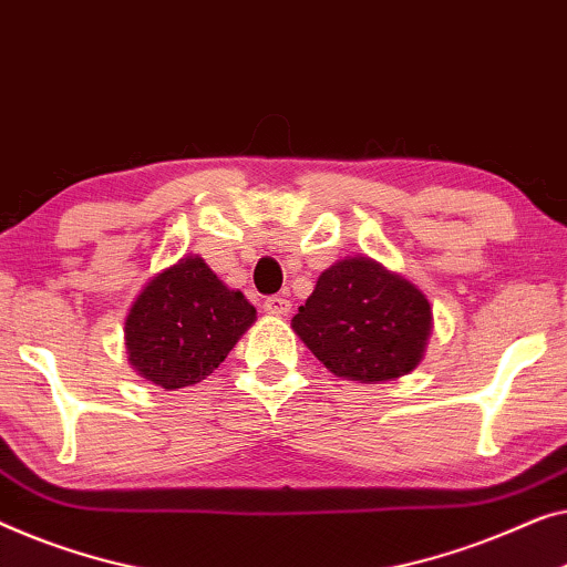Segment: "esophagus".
I'll list each match as a JSON object with an SVG mask.
<instances>
[{
  "label": "esophagus",
  "instance_id": "34e87169",
  "mask_svg": "<svg viewBox=\"0 0 567 567\" xmlns=\"http://www.w3.org/2000/svg\"><path fill=\"white\" fill-rule=\"evenodd\" d=\"M264 309H266V315H270V317H286L291 311V301L284 299V297H268L264 301Z\"/></svg>",
  "mask_w": 567,
  "mask_h": 567
}]
</instances>
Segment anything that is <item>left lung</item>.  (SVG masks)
Masks as SVG:
<instances>
[{
	"mask_svg": "<svg viewBox=\"0 0 567 567\" xmlns=\"http://www.w3.org/2000/svg\"><path fill=\"white\" fill-rule=\"evenodd\" d=\"M291 327L338 379L383 383L422 363L432 307L409 278L368 256H348L319 274Z\"/></svg>",
	"mask_w": 567,
	"mask_h": 567,
	"instance_id": "left-lung-1",
	"label": "left lung"
}]
</instances>
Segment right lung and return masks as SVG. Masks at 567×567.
<instances>
[{"label":"right lung","mask_w":567,"mask_h":567,"mask_svg":"<svg viewBox=\"0 0 567 567\" xmlns=\"http://www.w3.org/2000/svg\"><path fill=\"white\" fill-rule=\"evenodd\" d=\"M256 322V307L184 256L147 278L125 317L127 363L166 391L207 379Z\"/></svg>","instance_id":"add662e5"}]
</instances>
